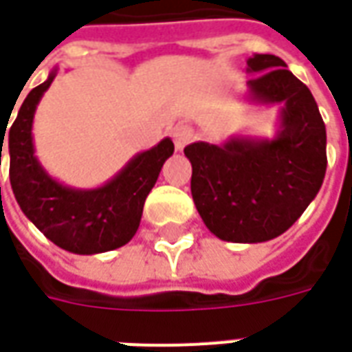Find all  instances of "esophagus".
<instances>
[{"mask_svg":"<svg viewBox=\"0 0 352 352\" xmlns=\"http://www.w3.org/2000/svg\"><path fill=\"white\" fill-rule=\"evenodd\" d=\"M171 135H173V143H175L177 148L183 151L184 146L194 141V138H196V130H194L192 126H188V124H177L175 128H173V131H171Z\"/></svg>","mask_w":352,"mask_h":352,"instance_id":"esophagus-1","label":"esophagus"}]
</instances>
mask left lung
Listing matches in <instances>:
<instances>
[{"label":"left lung","instance_id":"1","mask_svg":"<svg viewBox=\"0 0 352 352\" xmlns=\"http://www.w3.org/2000/svg\"><path fill=\"white\" fill-rule=\"evenodd\" d=\"M254 100L283 101V130L273 141L192 143L190 190L214 236L260 243L280 236L317 196L326 173V128L309 88L273 54L249 58Z\"/></svg>","mask_w":352,"mask_h":352}]
</instances>
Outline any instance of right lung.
Listing matches in <instances>:
<instances>
[{
    "instance_id": "1",
    "label": "right lung",
    "mask_w": 352,
    "mask_h": 352,
    "mask_svg": "<svg viewBox=\"0 0 352 352\" xmlns=\"http://www.w3.org/2000/svg\"><path fill=\"white\" fill-rule=\"evenodd\" d=\"M52 80L54 73L28 94L9 130L0 128V164L7 138L14 198L52 243L75 254L113 251L135 236L146 196L175 146L171 139H164L151 151L138 154L111 183L98 190L65 188L43 171L32 143L35 107Z\"/></svg>"
}]
</instances>
